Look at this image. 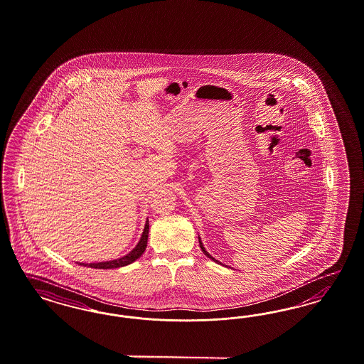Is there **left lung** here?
Returning a JSON list of instances; mask_svg holds the SVG:
<instances>
[{
  "instance_id": "8db88e82",
  "label": "left lung",
  "mask_w": 364,
  "mask_h": 364,
  "mask_svg": "<svg viewBox=\"0 0 364 364\" xmlns=\"http://www.w3.org/2000/svg\"><path fill=\"white\" fill-rule=\"evenodd\" d=\"M200 247H201L202 252H203V254H205V255L208 256V257H210V259H212V260H215V257H212V256L209 255V254H208V252H206V250H205V248H203V245H202L201 240H200ZM215 262H217V260H215Z\"/></svg>"
}]
</instances>
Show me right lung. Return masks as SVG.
<instances>
[{
    "mask_svg": "<svg viewBox=\"0 0 364 364\" xmlns=\"http://www.w3.org/2000/svg\"><path fill=\"white\" fill-rule=\"evenodd\" d=\"M149 221L144 227V232L141 235V239L140 242H137L135 248L128 254V255L122 256L120 259H116V260H110V262H101V263H89V264H85L81 263L82 266H87V267H92V269H117V267H122V266H127V264H131L132 262H135L136 259H139L140 256L143 255V252L146 251L147 248V240H149Z\"/></svg>",
    "mask_w": 364,
    "mask_h": 364,
    "instance_id": "1",
    "label": "right lung"
}]
</instances>
